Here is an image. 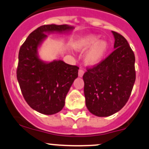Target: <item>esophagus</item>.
I'll return each instance as SVG.
<instances>
[{
    "mask_svg": "<svg viewBox=\"0 0 149 149\" xmlns=\"http://www.w3.org/2000/svg\"><path fill=\"white\" fill-rule=\"evenodd\" d=\"M84 70H83V69H81V68L79 69V72H78V74H79V77H82L83 74H84Z\"/></svg>",
    "mask_w": 149,
    "mask_h": 149,
    "instance_id": "obj_1",
    "label": "esophagus"
}]
</instances>
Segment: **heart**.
Returning a JSON list of instances; mask_svg holds the SVG:
<instances>
[{
    "label": "heart",
    "instance_id": "b5f03b06",
    "mask_svg": "<svg viewBox=\"0 0 149 149\" xmlns=\"http://www.w3.org/2000/svg\"><path fill=\"white\" fill-rule=\"evenodd\" d=\"M99 39L98 36L89 35L81 38L77 44V47L79 49H85L93 46L85 55L87 65H93L98 63L108 49V43L104 40L99 41Z\"/></svg>",
    "mask_w": 149,
    "mask_h": 149
}]
</instances>
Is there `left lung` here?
Segmentation results:
<instances>
[{
  "instance_id": "left-lung-1",
  "label": "left lung",
  "mask_w": 149,
  "mask_h": 149,
  "mask_svg": "<svg viewBox=\"0 0 149 149\" xmlns=\"http://www.w3.org/2000/svg\"><path fill=\"white\" fill-rule=\"evenodd\" d=\"M115 49L83 75L86 106L97 116L119 111L130 97L136 80L135 55L124 36L112 31Z\"/></svg>"
}]
</instances>
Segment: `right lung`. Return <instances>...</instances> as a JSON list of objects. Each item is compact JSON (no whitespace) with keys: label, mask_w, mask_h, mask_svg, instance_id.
Segmentation results:
<instances>
[{"label":"right lung","mask_w":149,"mask_h":149,"mask_svg":"<svg viewBox=\"0 0 149 149\" xmlns=\"http://www.w3.org/2000/svg\"><path fill=\"white\" fill-rule=\"evenodd\" d=\"M72 28L67 25H42L30 33L19 50L16 74L22 94L32 109L43 114H54L62 109L79 68L62 60L45 63L37 55L38 47L47 32Z\"/></svg>","instance_id":"add662e5"}]
</instances>
